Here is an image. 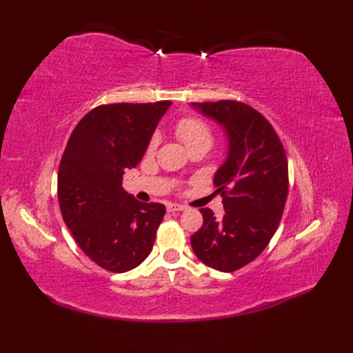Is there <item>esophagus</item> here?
<instances>
[{
    "label": "esophagus",
    "instance_id": "1",
    "mask_svg": "<svg viewBox=\"0 0 353 353\" xmlns=\"http://www.w3.org/2000/svg\"><path fill=\"white\" fill-rule=\"evenodd\" d=\"M168 212H179V210H185L187 206L184 205H178V203H169V205L166 206Z\"/></svg>",
    "mask_w": 353,
    "mask_h": 353
}]
</instances>
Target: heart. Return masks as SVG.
<instances>
[{"label":"heart","mask_w":353,"mask_h":353,"mask_svg":"<svg viewBox=\"0 0 353 353\" xmlns=\"http://www.w3.org/2000/svg\"><path fill=\"white\" fill-rule=\"evenodd\" d=\"M175 134L183 141L188 150L194 147L209 148L213 143L212 126L200 116H183L175 123ZM157 145V137H153L148 143V152H153Z\"/></svg>","instance_id":"b5f03b06"}]
</instances>
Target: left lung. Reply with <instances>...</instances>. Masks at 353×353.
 I'll return each mask as SVG.
<instances>
[{"instance_id": "left-lung-1", "label": "left lung", "mask_w": 353, "mask_h": 353, "mask_svg": "<svg viewBox=\"0 0 353 353\" xmlns=\"http://www.w3.org/2000/svg\"><path fill=\"white\" fill-rule=\"evenodd\" d=\"M193 105L223 125L230 150L213 179L225 213L216 218L210 209H200L203 225L191 236V245L205 265L232 272L258 258L280 225L288 193L287 156L274 126L249 104L219 100Z\"/></svg>"}]
</instances>
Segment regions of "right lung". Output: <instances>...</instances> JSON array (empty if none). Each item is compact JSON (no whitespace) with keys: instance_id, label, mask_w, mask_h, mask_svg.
I'll return each instance as SVG.
<instances>
[{"instance_id":"add662e5","label":"right lung","mask_w":353,"mask_h":353,"mask_svg":"<svg viewBox=\"0 0 353 353\" xmlns=\"http://www.w3.org/2000/svg\"><path fill=\"white\" fill-rule=\"evenodd\" d=\"M170 101L110 103L85 114L63 152L57 194L63 221L81 250L103 270L126 272L145 261L165 216L122 187L125 169L141 162Z\"/></svg>"}]
</instances>
